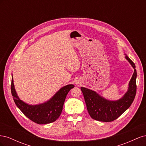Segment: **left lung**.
<instances>
[{
    "label": "left lung",
    "instance_id": "1",
    "mask_svg": "<svg viewBox=\"0 0 146 146\" xmlns=\"http://www.w3.org/2000/svg\"><path fill=\"white\" fill-rule=\"evenodd\" d=\"M125 58L134 69L126 93L117 100H110L100 96L94 91L81 87L88 111L94 120L111 122L115 120L129 108L133 102L136 92V70L135 63L125 54Z\"/></svg>",
    "mask_w": 146,
    "mask_h": 146
}]
</instances>
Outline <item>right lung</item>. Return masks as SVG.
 <instances>
[{"mask_svg": "<svg viewBox=\"0 0 146 146\" xmlns=\"http://www.w3.org/2000/svg\"><path fill=\"white\" fill-rule=\"evenodd\" d=\"M73 88L74 85L72 84L66 85L46 102L34 105L26 104L19 99L15 90L13 76L11 91L15 103L25 116L38 124H46L55 121L59 117L66 96Z\"/></svg>", "mask_w": 146, "mask_h": 146, "instance_id": "add662e5", "label": "right lung"}]
</instances>
